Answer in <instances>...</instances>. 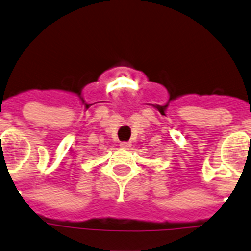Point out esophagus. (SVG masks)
<instances>
[{"instance_id": "esophagus-1", "label": "esophagus", "mask_w": 251, "mask_h": 251, "mask_svg": "<svg viewBox=\"0 0 251 251\" xmlns=\"http://www.w3.org/2000/svg\"><path fill=\"white\" fill-rule=\"evenodd\" d=\"M131 146H132V144H131V142H121L120 143V147L123 148V149H130Z\"/></svg>"}]
</instances>
